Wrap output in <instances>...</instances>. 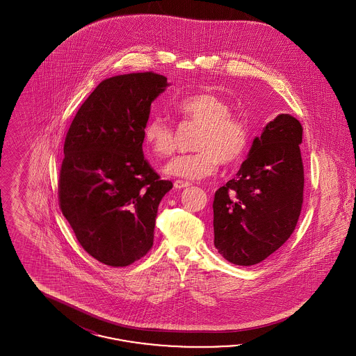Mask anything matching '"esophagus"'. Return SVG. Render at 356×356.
Masks as SVG:
<instances>
[{
    "mask_svg": "<svg viewBox=\"0 0 356 356\" xmlns=\"http://www.w3.org/2000/svg\"><path fill=\"white\" fill-rule=\"evenodd\" d=\"M173 186L176 189H183V188H186V186H191L188 181H183V180H176L175 183H173Z\"/></svg>",
    "mask_w": 356,
    "mask_h": 356,
    "instance_id": "34e87169",
    "label": "esophagus"
}]
</instances>
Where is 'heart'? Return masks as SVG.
I'll return each mask as SVG.
<instances>
[{
  "instance_id": "1",
  "label": "heart",
  "mask_w": 356,
  "mask_h": 356,
  "mask_svg": "<svg viewBox=\"0 0 356 356\" xmlns=\"http://www.w3.org/2000/svg\"><path fill=\"white\" fill-rule=\"evenodd\" d=\"M175 111L186 124L200 127L193 149L197 152L175 157L164 168L168 176L200 180L213 175L219 163L229 167L240 161L250 145L245 120L231 115L227 102L213 93H196L175 102ZM143 140L157 159L175 152L176 134L167 120L154 116L143 128Z\"/></svg>"
}]
</instances>
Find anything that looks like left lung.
<instances>
[{
	"label": "left lung",
	"mask_w": 356,
	"mask_h": 356,
	"mask_svg": "<svg viewBox=\"0 0 356 356\" xmlns=\"http://www.w3.org/2000/svg\"><path fill=\"white\" fill-rule=\"evenodd\" d=\"M302 136L298 120L279 115L254 138L236 177L215 192V247L228 261L257 264L295 231L305 191Z\"/></svg>",
	"instance_id": "1"
}]
</instances>
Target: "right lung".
<instances>
[{
    "mask_svg": "<svg viewBox=\"0 0 356 356\" xmlns=\"http://www.w3.org/2000/svg\"><path fill=\"white\" fill-rule=\"evenodd\" d=\"M167 85L153 72L104 80L65 137L61 212L85 251L111 267H127L149 252L159 204L173 186L143 153L151 104Z\"/></svg>",
    "mask_w": 356,
    "mask_h": 356,
    "instance_id": "obj_1",
    "label": "right lung"
}]
</instances>
